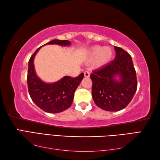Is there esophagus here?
Masks as SVG:
<instances>
[{"instance_id":"1","label":"esophagus","mask_w":160,"mask_h":160,"mask_svg":"<svg viewBox=\"0 0 160 160\" xmlns=\"http://www.w3.org/2000/svg\"><path fill=\"white\" fill-rule=\"evenodd\" d=\"M84 73V77L85 78H89L90 76V73L89 71H85Z\"/></svg>"}]
</instances>
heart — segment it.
Returning <instances> with one entry per match:
<instances>
[{"label": "heart", "instance_id": "1", "mask_svg": "<svg viewBox=\"0 0 160 160\" xmlns=\"http://www.w3.org/2000/svg\"><path fill=\"white\" fill-rule=\"evenodd\" d=\"M112 56V52L110 47L95 45L91 47L89 52V60H95L93 66L96 68L103 67L109 62Z\"/></svg>", "mask_w": 160, "mask_h": 160}]
</instances>
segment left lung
Returning <instances> with one entry per match:
<instances>
[{
  "mask_svg": "<svg viewBox=\"0 0 160 160\" xmlns=\"http://www.w3.org/2000/svg\"><path fill=\"white\" fill-rule=\"evenodd\" d=\"M115 59L93 71L92 97L98 107L107 111L123 109L136 92L138 82L132 58L120 47H114ZM118 76L119 80H116Z\"/></svg>",
  "mask_w": 160,
  "mask_h": 160,
  "instance_id": "left-lung-1",
  "label": "left lung"
}]
</instances>
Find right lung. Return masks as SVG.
I'll return each instance as SVG.
<instances>
[{
  "label": "right lung",
  "mask_w": 160,
  "mask_h": 160,
  "mask_svg": "<svg viewBox=\"0 0 160 160\" xmlns=\"http://www.w3.org/2000/svg\"><path fill=\"white\" fill-rule=\"evenodd\" d=\"M54 44L60 46H69L71 42L67 40H53L44 45ZM42 47L36 49L29 60L28 72L29 93L33 102L44 111L51 113H60L69 108L72 104L75 91L83 79L84 73H80L76 78L64 76L53 83L44 82L37 76L33 65L36 54Z\"/></svg>",
  "instance_id": "right-lung-1"
}]
</instances>
